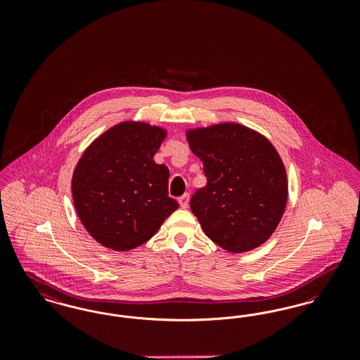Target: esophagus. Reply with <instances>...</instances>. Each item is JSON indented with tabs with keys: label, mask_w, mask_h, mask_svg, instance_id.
<instances>
[{
	"label": "esophagus",
	"mask_w": 360,
	"mask_h": 360,
	"mask_svg": "<svg viewBox=\"0 0 360 360\" xmlns=\"http://www.w3.org/2000/svg\"><path fill=\"white\" fill-rule=\"evenodd\" d=\"M188 201H190V195H188V193L184 194L182 197H179V205L182 206V207H188Z\"/></svg>",
	"instance_id": "34e87169"
}]
</instances>
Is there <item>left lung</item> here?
<instances>
[{"label": "left lung", "mask_w": 360, "mask_h": 360, "mask_svg": "<svg viewBox=\"0 0 360 360\" xmlns=\"http://www.w3.org/2000/svg\"><path fill=\"white\" fill-rule=\"evenodd\" d=\"M186 139L207 178L190 200L206 236L235 254L270 239L289 194L286 169L273 143L229 121L188 128Z\"/></svg>", "instance_id": "obj_1"}]
</instances>
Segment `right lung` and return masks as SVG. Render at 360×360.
I'll use <instances>...</instances> for the list:
<instances>
[{
  "instance_id": "add662e5",
  "label": "right lung",
  "mask_w": 360,
  "mask_h": 360,
  "mask_svg": "<svg viewBox=\"0 0 360 360\" xmlns=\"http://www.w3.org/2000/svg\"><path fill=\"white\" fill-rule=\"evenodd\" d=\"M167 129L121 121L86 148L71 178L77 214L90 236L113 251L151 239L179 207L169 197L170 172L154 155Z\"/></svg>"
}]
</instances>
